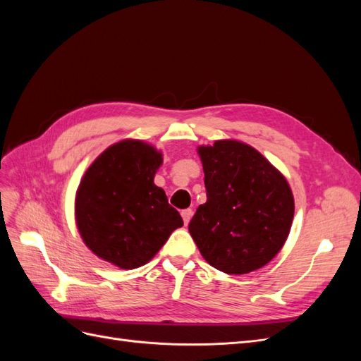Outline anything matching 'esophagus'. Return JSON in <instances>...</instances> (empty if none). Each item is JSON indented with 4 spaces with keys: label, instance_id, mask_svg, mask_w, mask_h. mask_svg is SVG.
<instances>
[{
    "label": "esophagus",
    "instance_id": "obj_1",
    "mask_svg": "<svg viewBox=\"0 0 361 361\" xmlns=\"http://www.w3.org/2000/svg\"><path fill=\"white\" fill-rule=\"evenodd\" d=\"M180 215H182V218H183V223L188 224L190 220H191V216H192V211H191V209H183V211L180 212Z\"/></svg>",
    "mask_w": 361,
    "mask_h": 361
}]
</instances>
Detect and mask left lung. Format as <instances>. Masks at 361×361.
I'll use <instances>...</instances> for the list:
<instances>
[{"label": "left lung", "mask_w": 361, "mask_h": 361, "mask_svg": "<svg viewBox=\"0 0 361 361\" xmlns=\"http://www.w3.org/2000/svg\"><path fill=\"white\" fill-rule=\"evenodd\" d=\"M206 203L188 231L207 264L226 274H247L274 257L293 220L286 179L259 152L233 140L200 147Z\"/></svg>", "instance_id": "left-lung-1"}]
</instances>
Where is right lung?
Instances as JSON below:
<instances>
[{
	"label": "right lung",
	"instance_id": "add662e5",
	"mask_svg": "<svg viewBox=\"0 0 361 361\" xmlns=\"http://www.w3.org/2000/svg\"><path fill=\"white\" fill-rule=\"evenodd\" d=\"M162 155L137 140L108 147L85 171L76 192V226L94 255L123 269L154 257L180 214L154 183Z\"/></svg>",
	"mask_w": 361,
	"mask_h": 361
}]
</instances>
